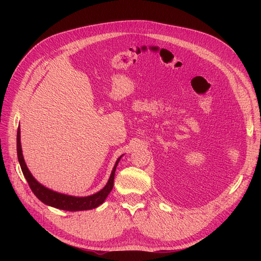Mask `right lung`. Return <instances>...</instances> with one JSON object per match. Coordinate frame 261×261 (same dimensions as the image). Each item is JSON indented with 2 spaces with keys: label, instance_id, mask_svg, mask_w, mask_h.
Here are the masks:
<instances>
[{
  "label": "right lung",
  "instance_id": "right-lung-1",
  "mask_svg": "<svg viewBox=\"0 0 261 261\" xmlns=\"http://www.w3.org/2000/svg\"><path fill=\"white\" fill-rule=\"evenodd\" d=\"M17 153H18V160H19V163H20L22 172L25 176L27 183H29L31 189L33 190V193L35 194V196L40 201H42L44 204L49 205V206L56 207V208H59V210H63V211H70V212L92 210V208L99 206L100 204L103 203V201L106 200V198L110 194V191H111L112 188H113L115 170H116V167H117V164H118V162L121 158L120 156L116 161L115 166L112 170L111 175H110V179H109L107 185L100 191H98L97 194H94V195L89 196V197L78 198V197L66 196V195L56 193V191H53V190L42 186L35 180V177L32 175L29 168H27L26 164L24 162V159H23L22 149H21V142H20V126L18 128V133H17Z\"/></svg>",
  "mask_w": 261,
  "mask_h": 261
}]
</instances>
